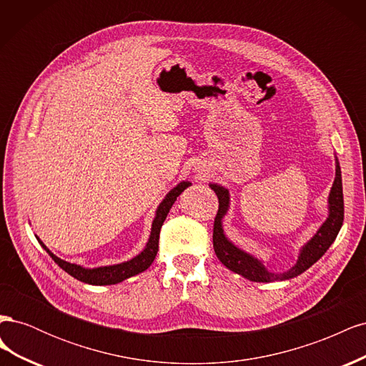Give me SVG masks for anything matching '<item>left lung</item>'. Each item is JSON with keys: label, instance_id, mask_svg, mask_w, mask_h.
<instances>
[{"label": "left lung", "instance_id": "left-lung-1", "mask_svg": "<svg viewBox=\"0 0 366 366\" xmlns=\"http://www.w3.org/2000/svg\"><path fill=\"white\" fill-rule=\"evenodd\" d=\"M336 164V177L333 186H331L328 194V215L322 224L319 226L316 234L310 238L305 244L299 249L297 259L293 267L282 273L270 272L262 259L253 257L252 253L238 247L234 241H230L224 234L223 219L229 212L230 207V192L227 187L218 183H209L210 189L218 197L219 207L214 223V250L218 259L223 262L226 267L241 276H244L253 282H273V281H285L296 278L297 274L304 273L307 269L322 258V254L333 244L339 230L343 223V194H342V174L339 159L335 156Z\"/></svg>", "mask_w": 366, "mask_h": 366}]
</instances>
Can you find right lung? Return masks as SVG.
<instances>
[{
  "instance_id": "obj_1",
  "label": "right lung",
  "mask_w": 366,
  "mask_h": 366,
  "mask_svg": "<svg viewBox=\"0 0 366 366\" xmlns=\"http://www.w3.org/2000/svg\"><path fill=\"white\" fill-rule=\"evenodd\" d=\"M191 184H192L191 182L183 180L180 183H177V186H174L172 189L164 195L162 203L156 209V215H154L152 224H151V234H149V238L147 241L145 247H143V250L139 254H136L134 258H131L128 261L112 264V265H99V267H93V269L84 267V265H81V264H74V262L61 259L46 244H44V242L38 237L36 238L39 241V244L42 246V249L50 254L51 259L56 262L62 270L67 272L77 281L85 282V284H92V285L119 284L122 281L131 278V276H136L142 272H145L152 264V261L156 259V254L159 250L160 229L163 226V221L166 219V217H168L172 204L177 200V197H179L186 189V187H189Z\"/></svg>"
}]
</instances>
